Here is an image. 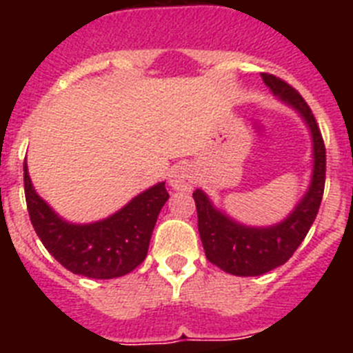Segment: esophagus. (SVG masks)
<instances>
[{
	"label": "esophagus",
	"mask_w": 353,
	"mask_h": 353,
	"mask_svg": "<svg viewBox=\"0 0 353 353\" xmlns=\"http://www.w3.org/2000/svg\"><path fill=\"white\" fill-rule=\"evenodd\" d=\"M196 183V173L191 164H179L170 174V185L174 191H191Z\"/></svg>",
	"instance_id": "esophagus-1"
}]
</instances>
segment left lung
<instances>
[{
	"mask_svg": "<svg viewBox=\"0 0 353 353\" xmlns=\"http://www.w3.org/2000/svg\"><path fill=\"white\" fill-rule=\"evenodd\" d=\"M270 92L293 108L310 127L313 138V174L305 194L281 223L267 228L245 226L212 205L201 189L192 192L198 210V232L208 261L233 276H261L286 263L316 219L325 187V145L301 93L272 74H261Z\"/></svg>",
	"mask_w": 353,
	"mask_h": 353,
	"instance_id": "left-lung-1",
	"label": "left lung"
}]
</instances>
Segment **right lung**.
<instances>
[{
  "label": "right lung",
  "instance_id": "1",
  "mask_svg": "<svg viewBox=\"0 0 353 353\" xmlns=\"http://www.w3.org/2000/svg\"><path fill=\"white\" fill-rule=\"evenodd\" d=\"M24 194L31 224L46 249L65 269L92 279L125 276L143 263L159 212L170 198L161 182L105 219L90 224L68 223L37 194L26 161Z\"/></svg>",
  "mask_w": 353,
  "mask_h": 353
}]
</instances>
